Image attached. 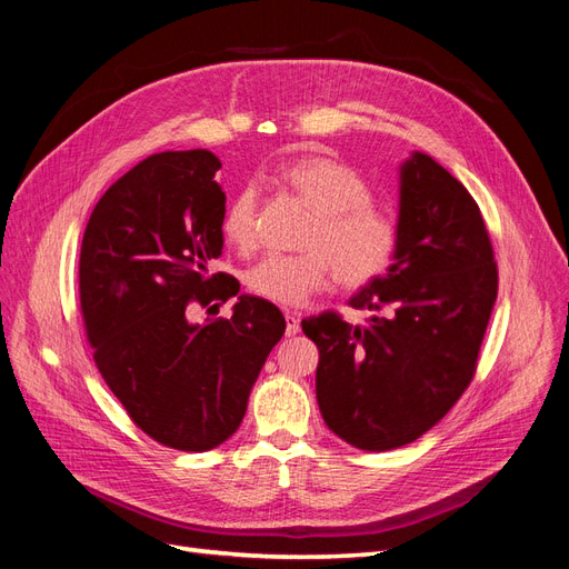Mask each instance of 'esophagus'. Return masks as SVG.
<instances>
[{"label":"esophagus","mask_w":569,"mask_h":569,"mask_svg":"<svg viewBox=\"0 0 569 569\" xmlns=\"http://www.w3.org/2000/svg\"><path fill=\"white\" fill-rule=\"evenodd\" d=\"M284 320H287V337L299 335V330H301V316L297 311H287Z\"/></svg>","instance_id":"34e87169"}]
</instances>
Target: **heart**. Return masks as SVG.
Masks as SVG:
<instances>
[{
	"label": "heart",
	"instance_id": "b5f03b06",
	"mask_svg": "<svg viewBox=\"0 0 569 569\" xmlns=\"http://www.w3.org/2000/svg\"><path fill=\"white\" fill-rule=\"evenodd\" d=\"M284 180L316 209L301 237V253H268L249 268L247 287L280 306H299L332 284L366 287L393 266L399 226L377 209L368 182L339 161L311 157L284 168ZM222 234L242 251L258 242V189L244 184L222 218Z\"/></svg>",
	"mask_w": 569,
	"mask_h": 569
}]
</instances>
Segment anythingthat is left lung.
<instances>
[{
    "label": "left lung",
    "mask_w": 569,
    "mask_h": 569,
    "mask_svg": "<svg viewBox=\"0 0 569 569\" xmlns=\"http://www.w3.org/2000/svg\"><path fill=\"white\" fill-rule=\"evenodd\" d=\"M496 295L477 201L416 151L401 166L396 261L349 301L375 316L351 325L325 311L301 322L320 351L316 393L327 427L363 451L399 449L432 429L472 382Z\"/></svg>",
    "instance_id": "left-lung-1"
}]
</instances>
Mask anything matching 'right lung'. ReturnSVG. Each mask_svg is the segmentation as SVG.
<instances>
[{"label":"right lung","instance_id":"obj_1","mask_svg":"<svg viewBox=\"0 0 569 569\" xmlns=\"http://www.w3.org/2000/svg\"><path fill=\"white\" fill-rule=\"evenodd\" d=\"M218 170L206 149L153 153L99 199L80 249V311L101 377L144 435L194 453L237 432L287 327L232 274H209L226 218ZM234 296L232 319L188 320Z\"/></svg>","mask_w":569,"mask_h":569}]
</instances>
